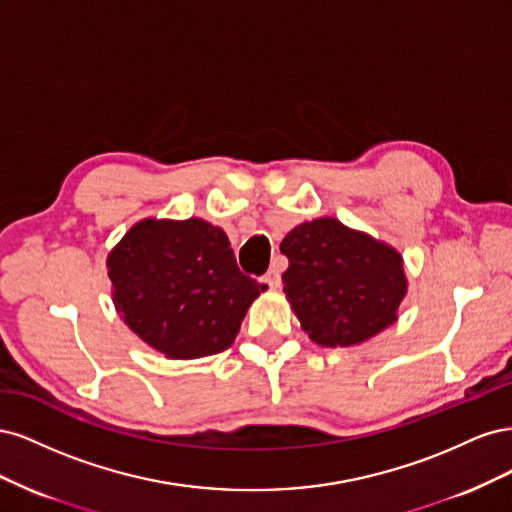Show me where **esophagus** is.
I'll use <instances>...</instances> for the list:
<instances>
[{
	"label": "esophagus",
	"mask_w": 512,
	"mask_h": 512,
	"mask_svg": "<svg viewBox=\"0 0 512 512\" xmlns=\"http://www.w3.org/2000/svg\"><path fill=\"white\" fill-rule=\"evenodd\" d=\"M260 282H262V284H267L269 288H280V284H282L280 271H277V269H269L265 275L260 277Z\"/></svg>",
	"instance_id": "34e87169"
}]
</instances>
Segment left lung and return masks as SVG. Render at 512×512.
I'll return each mask as SVG.
<instances>
[{
  "instance_id": "obj_1",
  "label": "left lung",
  "mask_w": 512,
  "mask_h": 512,
  "mask_svg": "<svg viewBox=\"0 0 512 512\" xmlns=\"http://www.w3.org/2000/svg\"><path fill=\"white\" fill-rule=\"evenodd\" d=\"M280 250L284 292L312 342L354 346L397 320L406 275L393 247L320 218L290 230Z\"/></svg>"
}]
</instances>
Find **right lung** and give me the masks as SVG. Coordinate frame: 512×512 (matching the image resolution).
Returning <instances> with one entry per match:
<instances>
[{"mask_svg": "<svg viewBox=\"0 0 512 512\" xmlns=\"http://www.w3.org/2000/svg\"><path fill=\"white\" fill-rule=\"evenodd\" d=\"M106 265L123 320L168 359L230 348L267 288L239 271L226 232L198 218L138 222Z\"/></svg>", "mask_w": 512, "mask_h": 512, "instance_id": "obj_1", "label": "right lung"}]
</instances>
